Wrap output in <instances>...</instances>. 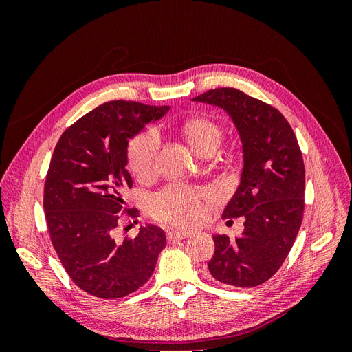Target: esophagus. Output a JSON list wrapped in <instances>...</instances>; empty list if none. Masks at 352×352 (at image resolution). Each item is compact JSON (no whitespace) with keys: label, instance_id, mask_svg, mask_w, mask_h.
<instances>
[{"label":"esophagus","instance_id":"1","mask_svg":"<svg viewBox=\"0 0 352 352\" xmlns=\"http://www.w3.org/2000/svg\"><path fill=\"white\" fill-rule=\"evenodd\" d=\"M190 235L189 232H176V230H172L167 233V241L172 243V242H176V241H182L185 238H188Z\"/></svg>","mask_w":352,"mask_h":352}]
</instances>
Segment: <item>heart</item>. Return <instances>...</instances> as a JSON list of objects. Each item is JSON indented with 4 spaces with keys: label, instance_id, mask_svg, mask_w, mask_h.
Instances as JSON below:
<instances>
[{
    "label": "heart",
    "instance_id": "heart-1",
    "mask_svg": "<svg viewBox=\"0 0 352 352\" xmlns=\"http://www.w3.org/2000/svg\"><path fill=\"white\" fill-rule=\"evenodd\" d=\"M182 133L186 142L198 155L214 151L221 138L220 127L207 117L188 120ZM158 135L150 129L135 136L127 146V164L138 177H148L154 172L158 153ZM206 192L201 189L170 185L151 198V210L157 220L179 228L194 225L202 216L201 201Z\"/></svg>",
    "mask_w": 352,
    "mask_h": 352
}]
</instances>
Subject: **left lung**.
Here are the masks:
<instances>
[{"mask_svg":"<svg viewBox=\"0 0 352 352\" xmlns=\"http://www.w3.org/2000/svg\"><path fill=\"white\" fill-rule=\"evenodd\" d=\"M192 101L228 111L243 150L241 184L221 217H243L245 229L235 239L212 236L208 272L221 283L258 286L280 269L301 228L305 167L300 145L278 109L239 89H210Z\"/></svg>","mask_w":352,"mask_h":352,"instance_id":"8db88e82","label":"left lung"}]
</instances>
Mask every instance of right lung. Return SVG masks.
<instances>
[{"instance_id": "1", "label": "right lung", "mask_w": 352, "mask_h": 352, "mask_svg": "<svg viewBox=\"0 0 352 352\" xmlns=\"http://www.w3.org/2000/svg\"><path fill=\"white\" fill-rule=\"evenodd\" d=\"M168 109L104 102L69 126L52 153L44 186L51 243L70 279L94 296L116 300L140 289L166 247L163 229L154 225L123 242L116 241L114 230L122 217L140 216L126 207L133 185L126 170L127 142Z\"/></svg>"}]
</instances>
